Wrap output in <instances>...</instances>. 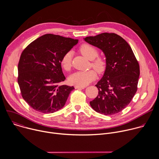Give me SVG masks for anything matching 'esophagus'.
Returning a JSON list of instances; mask_svg holds the SVG:
<instances>
[{"label":"esophagus","mask_w":159,"mask_h":159,"mask_svg":"<svg viewBox=\"0 0 159 159\" xmlns=\"http://www.w3.org/2000/svg\"><path fill=\"white\" fill-rule=\"evenodd\" d=\"M85 87H82V86H79V85H75V89H84Z\"/></svg>","instance_id":"1"}]
</instances>
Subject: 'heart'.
<instances>
[{
	"instance_id": "1",
	"label": "heart",
	"mask_w": 159,
	"mask_h": 159,
	"mask_svg": "<svg viewBox=\"0 0 159 159\" xmlns=\"http://www.w3.org/2000/svg\"><path fill=\"white\" fill-rule=\"evenodd\" d=\"M81 53L87 59L92 60V66L99 74L102 73L106 66V60L99 55L98 50L93 46L89 44H83L80 47ZM72 52H68L62 57L61 60V65L64 70L69 71L72 67ZM96 77L95 71L91 70L88 71H77L72 74L69 79V82L72 85L79 86H86Z\"/></svg>"
}]
</instances>
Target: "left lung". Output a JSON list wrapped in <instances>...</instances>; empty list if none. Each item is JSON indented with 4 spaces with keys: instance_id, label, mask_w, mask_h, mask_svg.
<instances>
[{
    "instance_id": "left-lung-1",
    "label": "left lung",
    "mask_w": 159,
    "mask_h": 159,
    "mask_svg": "<svg viewBox=\"0 0 159 159\" xmlns=\"http://www.w3.org/2000/svg\"><path fill=\"white\" fill-rule=\"evenodd\" d=\"M84 39L101 50L106 61L104 74L96 85L98 95L90 105L101 114L115 115L129 104L137 92L139 62L128 43L115 33H104Z\"/></svg>"
}]
</instances>
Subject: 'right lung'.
I'll list each match as a JSON object with an SVG mask.
<instances>
[{
  "mask_svg": "<svg viewBox=\"0 0 159 159\" xmlns=\"http://www.w3.org/2000/svg\"><path fill=\"white\" fill-rule=\"evenodd\" d=\"M78 41L47 34L31 42L22 52L17 82L22 98L34 110L47 114L65 106L74 87L58 85L65 80L61 60Z\"/></svg>",
  "mask_w": 159,
  "mask_h": 159,
  "instance_id": "right-lung-1",
  "label": "right lung"
}]
</instances>
